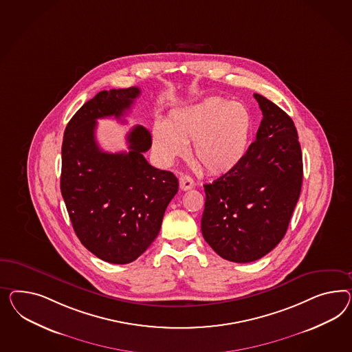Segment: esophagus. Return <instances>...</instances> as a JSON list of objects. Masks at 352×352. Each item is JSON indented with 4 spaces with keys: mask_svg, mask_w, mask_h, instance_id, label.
<instances>
[{
    "mask_svg": "<svg viewBox=\"0 0 352 352\" xmlns=\"http://www.w3.org/2000/svg\"><path fill=\"white\" fill-rule=\"evenodd\" d=\"M179 187L182 190H188L195 187V182L188 175H181L179 178Z\"/></svg>",
    "mask_w": 352,
    "mask_h": 352,
    "instance_id": "1",
    "label": "esophagus"
}]
</instances>
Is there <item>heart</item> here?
I'll return each mask as SVG.
<instances>
[{
    "label": "heart",
    "instance_id": "obj_1",
    "mask_svg": "<svg viewBox=\"0 0 352 352\" xmlns=\"http://www.w3.org/2000/svg\"><path fill=\"white\" fill-rule=\"evenodd\" d=\"M252 116L248 107L221 97L174 109L166 122L152 126V148L164 164L186 156L192 142L193 159L210 174L236 169L248 153Z\"/></svg>",
    "mask_w": 352,
    "mask_h": 352
}]
</instances>
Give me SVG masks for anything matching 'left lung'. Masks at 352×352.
I'll use <instances>...</instances> for the list:
<instances>
[{"label": "left lung", "instance_id": "left-lung-1", "mask_svg": "<svg viewBox=\"0 0 352 352\" xmlns=\"http://www.w3.org/2000/svg\"><path fill=\"white\" fill-rule=\"evenodd\" d=\"M263 120L236 169L205 184L201 230L219 256L251 263L285 237L302 186V153L292 119L254 94Z\"/></svg>", "mask_w": 352, "mask_h": 352}]
</instances>
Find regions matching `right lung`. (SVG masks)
I'll use <instances>...</instances> for the list:
<instances>
[{
    "mask_svg": "<svg viewBox=\"0 0 352 352\" xmlns=\"http://www.w3.org/2000/svg\"><path fill=\"white\" fill-rule=\"evenodd\" d=\"M140 94L138 87L98 92L70 119L61 147L60 187L74 232L111 264L132 263L150 248L179 186L144 159L152 140L142 125L128 134V152H104L96 142L97 119H120Z\"/></svg>",
    "mask_w": 352,
    "mask_h": 352,
    "instance_id": "obj_1",
    "label": "right lung"
}]
</instances>
